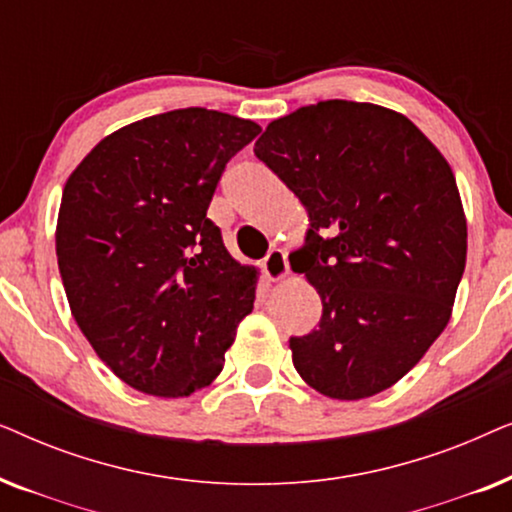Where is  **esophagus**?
Instances as JSON below:
<instances>
[{
	"label": "esophagus",
	"mask_w": 512,
	"mask_h": 512,
	"mask_svg": "<svg viewBox=\"0 0 512 512\" xmlns=\"http://www.w3.org/2000/svg\"><path fill=\"white\" fill-rule=\"evenodd\" d=\"M263 272L270 282H282V279L289 275V261H286V254L282 249H272L263 261Z\"/></svg>",
	"instance_id": "obj_1"
}]
</instances>
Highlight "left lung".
Returning <instances> with one entry per match:
<instances>
[{"instance_id":"left-lung-1","label":"left lung","mask_w":512,"mask_h":512,"mask_svg":"<svg viewBox=\"0 0 512 512\" xmlns=\"http://www.w3.org/2000/svg\"><path fill=\"white\" fill-rule=\"evenodd\" d=\"M254 153L310 219L289 261L324 312L289 340L293 366L328 398L380 394L452 317L468 233L450 163L410 118L347 100L277 118Z\"/></svg>"}]
</instances>
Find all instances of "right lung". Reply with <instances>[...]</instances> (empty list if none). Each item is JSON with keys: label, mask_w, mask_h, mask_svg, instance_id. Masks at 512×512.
Returning <instances> with one entry per match:
<instances>
[{"label": "right lung", "mask_w": 512, "mask_h": 512, "mask_svg": "<svg viewBox=\"0 0 512 512\" xmlns=\"http://www.w3.org/2000/svg\"><path fill=\"white\" fill-rule=\"evenodd\" d=\"M261 132L188 107L111 132L69 174L55 254L76 324L132 389L184 398L223 370L258 270L207 219L226 163Z\"/></svg>", "instance_id": "add662e5"}]
</instances>
